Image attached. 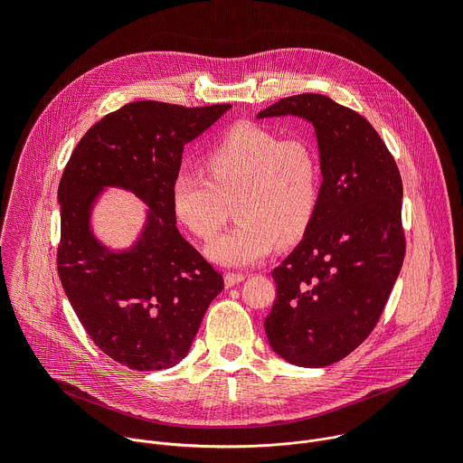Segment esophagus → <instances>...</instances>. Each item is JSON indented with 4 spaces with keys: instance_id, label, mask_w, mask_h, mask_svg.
<instances>
[{
    "instance_id": "1",
    "label": "esophagus",
    "mask_w": 463,
    "mask_h": 463,
    "mask_svg": "<svg viewBox=\"0 0 463 463\" xmlns=\"http://www.w3.org/2000/svg\"><path fill=\"white\" fill-rule=\"evenodd\" d=\"M243 280H245V275H241V273H227L225 275V288H232V286H236Z\"/></svg>"
}]
</instances>
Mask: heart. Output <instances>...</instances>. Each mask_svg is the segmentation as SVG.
<instances>
[{"label": "heart", "instance_id": "1", "mask_svg": "<svg viewBox=\"0 0 463 463\" xmlns=\"http://www.w3.org/2000/svg\"><path fill=\"white\" fill-rule=\"evenodd\" d=\"M209 179L179 172L170 188L177 220L211 240L236 207L240 223L205 252L225 268L266 260L275 243L289 245L307 229L318 203V159L300 136L282 137L260 124H236L205 156Z\"/></svg>", "mask_w": 463, "mask_h": 463}]
</instances>
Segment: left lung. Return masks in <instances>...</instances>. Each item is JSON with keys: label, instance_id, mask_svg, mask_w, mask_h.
Here are the masks:
<instances>
[{"label": "left lung", "instance_id": "obj_1", "mask_svg": "<svg viewBox=\"0 0 463 463\" xmlns=\"http://www.w3.org/2000/svg\"><path fill=\"white\" fill-rule=\"evenodd\" d=\"M286 115L313 124L322 183L300 243L273 271L277 300L263 327L279 357L320 368L370 335L398 280L403 183L373 126L354 109L302 93L256 117Z\"/></svg>", "mask_w": 463, "mask_h": 463}]
</instances>
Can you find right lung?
I'll return each mask as SVG.
<instances>
[{"instance_id":"add662e5","label":"right lung","mask_w":463,"mask_h":463,"mask_svg":"<svg viewBox=\"0 0 463 463\" xmlns=\"http://www.w3.org/2000/svg\"><path fill=\"white\" fill-rule=\"evenodd\" d=\"M231 108L129 102L86 131L61 174V288L93 343L131 370H163L186 357L223 289V277L177 231L170 188L183 146ZM108 187L147 205L138 238L124 250L92 231V209Z\"/></svg>"}]
</instances>
